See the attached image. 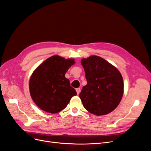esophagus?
Listing matches in <instances>:
<instances>
[{"mask_svg":"<svg viewBox=\"0 0 151 151\" xmlns=\"http://www.w3.org/2000/svg\"><path fill=\"white\" fill-rule=\"evenodd\" d=\"M76 90V91H77V94H79L80 93L81 89L79 88H77Z\"/></svg>","mask_w":151,"mask_h":151,"instance_id":"34e87169","label":"esophagus"}]
</instances>
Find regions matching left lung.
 Wrapping results in <instances>:
<instances>
[{
	"label": "left lung",
	"mask_w": 151,
	"mask_h": 151,
	"mask_svg": "<svg viewBox=\"0 0 151 151\" xmlns=\"http://www.w3.org/2000/svg\"><path fill=\"white\" fill-rule=\"evenodd\" d=\"M87 84L79 94L83 106L91 113L106 115L120 103L123 93V81L120 72L103 58H83Z\"/></svg>",
	"instance_id": "left-lung-1"
}]
</instances>
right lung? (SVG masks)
Returning a JSON list of instances; mask_svg holds the SVG:
<instances>
[{"label": "right lung", "mask_w": 151, "mask_h": 151, "mask_svg": "<svg viewBox=\"0 0 151 151\" xmlns=\"http://www.w3.org/2000/svg\"><path fill=\"white\" fill-rule=\"evenodd\" d=\"M75 63L54 55L45 60L32 74L29 81L31 96L37 106L48 113H56L64 109L74 96V88L65 74Z\"/></svg>", "instance_id": "obj_1"}]
</instances>
